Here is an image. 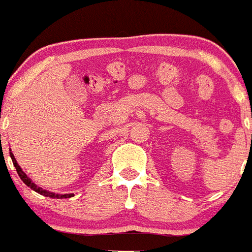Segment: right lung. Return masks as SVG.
<instances>
[{"mask_svg": "<svg viewBox=\"0 0 252 252\" xmlns=\"http://www.w3.org/2000/svg\"><path fill=\"white\" fill-rule=\"evenodd\" d=\"M10 157H11V159H12L13 166L16 168L17 174H19V177L21 178L22 182H24V183H25L28 187H30L32 190H35V192L39 193V194H43V195H45V197H50V198H58V199H62V198H70V197H73V195H74V194H55V193H51V192H49V190H45V189L37 187L36 184H35L34 182H32V180H31L30 178H29L28 175L24 173V170L20 168V165L17 164L16 159H15V157H13V154L11 153V150H10Z\"/></svg>", "mask_w": 252, "mask_h": 252, "instance_id": "right-lung-1", "label": "right lung"}]
</instances>
